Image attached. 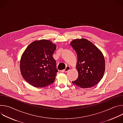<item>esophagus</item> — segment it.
<instances>
[{"mask_svg": "<svg viewBox=\"0 0 123 123\" xmlns=\"http://www.w3.org/2000/svg\"><path fill=\"white\" fill-rule=\"evenodd\" d=\"M70 68H71V67H70L69 66H67L66 68H65V69L62 70L61 72L62 73H66V72H67L68 71H69V70L70 69Z\"/></svg>", "mask_w": 123, "mask_h": 123, "instance_id": "1", "label": "esophagus"}]
</instances>
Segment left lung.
I'll return each instance as SVG.
<instances>
[{
    "label": "left lung",
    "mask_w": 123,
    "mask_h": 123,
    "mask_svg": "<svg viewBox=\"0 0 123 123\" xmlns=\"http://www.w3.org/2000/svg\"><path fill=\"white\" fill-rule=\"evenodd\" d=\"M77 55L76 69L78 77L72 83L83 89L97 84L105 71V60L101 50L92 42L84 38L71 42Z\"/></svg>",
    "instance_id": "left-lung-1"
}]
</instances>
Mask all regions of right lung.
<instances>
[{"instance_id":"1","label":"right lung","mask_w":123,"mask_h":123,"mask_svg":"<svg viewBox=\"0 0 123 123\" xmlns=\"http://www.w3.org/2000/svg\"><path fill=\"white\" fill-rule=\"evenodd\" d=\"M56 45L46 39L31 43L23 53L20 72L29 84L36 87H45L54 83L58 70L52 55Z\"/></svg>"}]
</instances>
